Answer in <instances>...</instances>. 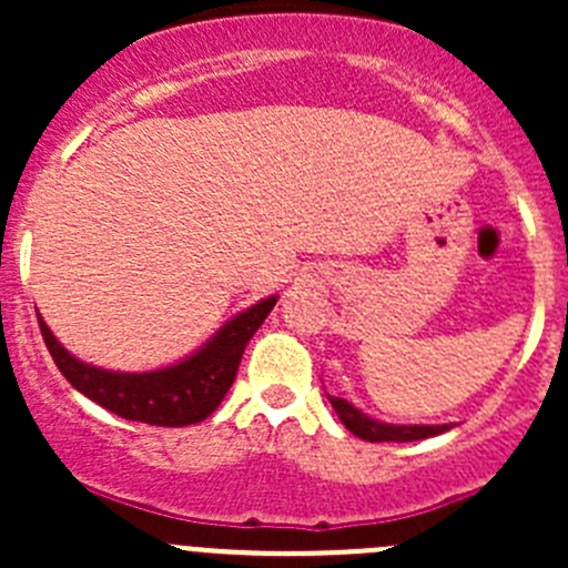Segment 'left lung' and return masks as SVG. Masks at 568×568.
Returning <instances> with one entry per match:
<instances>
[{
	"instance_id": "obj_1",
	"label": "left lung",
	"mask_w": 568,
	"mask_h": 568,
	"mask_svg": "<svg viewBox=\"0 0 568 568\" xmlns=\"http://www.w3.org/2000/svg\"><path fill=\"white\" fill-rule=\"evenodd\" d=\"M332 409L341 417L343 426L354 434V437L365 439V443H415V439H428L437 437V434L454 428L450 423H443V426H426V423H415V426H400V423H382L376 417L365 415L363 409H357L354 404H348L346 398H337V395L326 393Z\"/></svg>"
}]
</instances>
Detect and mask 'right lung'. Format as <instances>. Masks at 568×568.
<instances>
[{
    "instance_id": "add662e5",
    "label": "right lung",
    "mask_w": 568,
    "mask_h": 568,
    "mask_svg": "<svg viewBox=\"0 0 568 568\" xmlns=\"http://www.w3.org/2000/svg\"><path fill=\"white\" fill-rule=\"evenodd\" d=\"M277 294L255 302L220 326L209 341L173 365L156 371H106L73 357L38 313L40 332L51 359L79 393L125 420L148 426H192L222 404L236 379L242 354L266 321Z\"/></svg>"
}]
</instances>
